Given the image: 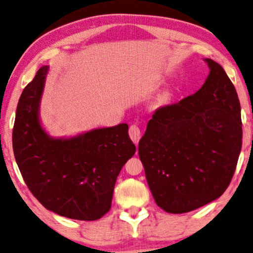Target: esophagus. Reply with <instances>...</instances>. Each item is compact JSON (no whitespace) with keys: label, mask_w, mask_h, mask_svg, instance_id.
I'll return each instance as SVG.
<instances>
[{"label":"esophagus","mask_w":253,"mask_h":253,"mask_svg":"<svg viewBox=\"0 0 253 253\" xmlns=\"http://www.w3.org/2000/svg\"><path fill=\"white\" fill-rule=\"evenodd\" d=\"M129 136L130 139H132V141L135 143V145H137V142H139L140 137H141V130H140V127L137 126V125H130L129 127Z\"/></svg>","instance_id":"esophagus-1"}]
</instances>
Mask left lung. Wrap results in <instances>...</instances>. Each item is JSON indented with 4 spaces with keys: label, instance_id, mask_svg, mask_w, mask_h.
I'll use <instances>...</instances> for the list:
<instances>
[{
    "label": "left lung",
    "instance_id": "obj_1",
    "mask_svg": "<svg viewBox=\"0 0 253 253\" xmlns=\"http://www.w3.org/2000/svg\"><path fill=\"white\" fill-rule=\"evenodd\" d=\"M210 69L196 93L158 108L139 141V156L156 204L189 212L229 187L242 149L241 104L224 69Z\"/></svg>",
    "mask_w": 253,
    "mask_h": 253
}]
</instances>
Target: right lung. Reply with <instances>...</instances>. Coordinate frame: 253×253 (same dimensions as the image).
<instances>
[{"instance_id": "add662e5", "label": "right lung", "mask_w": 253, "mask_h": 253, "mask_svg": "<svg viewBox=\"0 0 253 253\" xmlns=\"http://www.w3.org/2000/svg\"><path fill=\"white\" fill-rule=\"evenodd\" d=\"M47 66L38 70L18 100L12 148L29 190L47 210L95 220L111 209L117 177L135 153L128 125L52 139L42 128L38 107Z\"/></svg>"}]
</instances>
